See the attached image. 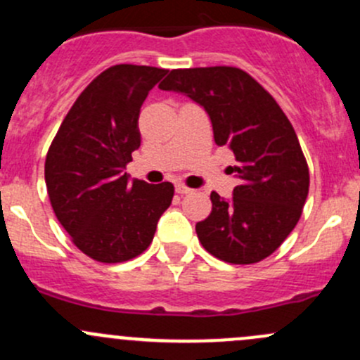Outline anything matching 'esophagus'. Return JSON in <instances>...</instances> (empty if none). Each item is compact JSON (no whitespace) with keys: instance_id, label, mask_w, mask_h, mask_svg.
Masks as SVG:
<instances>
[{"instance_id":"obj_1","label":"esophagus","mask_w":360,"mask_h":360,"mask_svg":"<svg viewBox=\"0 0 360 360\" xmlns=\"http://www.w3.org/2000/svg\"><path fill=\"white\" fill-rule=\"evenodd\" d=\"M191 188H188V186H184V184H176V193H179V195H188V193H191Z\"/></svg>"}]
</instances>
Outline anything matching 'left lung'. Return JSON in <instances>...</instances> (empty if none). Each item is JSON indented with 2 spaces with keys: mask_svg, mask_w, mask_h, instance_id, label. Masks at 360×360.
Here are the masks:
<instances>
[{
  "mask_svg": "<svg viewBox=\"0 0 360 360\" xmlns=\"http://www.w3.org/2000/svg\"><path fill=\"white\" fill-rule=\"evenodd\" d=\"M162 90L184 94L209 115L217 146L233 151L238 186L230 200L210 193L198 240L217 259L250 264L281 248L301 217L310 176L291 122L245 71L230 66L174 69Z\"/></svg>",
  "mask_w": 360,
  "mask_h": 360,
  "instance_id": "1",
  "label": "left lung"
}]
</instances>
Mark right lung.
<instances>
[{
    "instance_id": "add662e5",
    "label": "right lung",
    "mask_w": 360,
    "mask_h": 360,
    "mask_svg": "<svg viewBox=\"0 0 360 360\" xmlns=\"http://www.w3.org/2000/svg\"><path fill=\"white\" fill-rule=\"evenodd\" d=\"M167 69L118 64L76 99L45 160L50 203L72 244L101 263H122L150 248L174 197L170 183L129 179L141 146L139 111Z\"/></svg>"
}]
</instances>
